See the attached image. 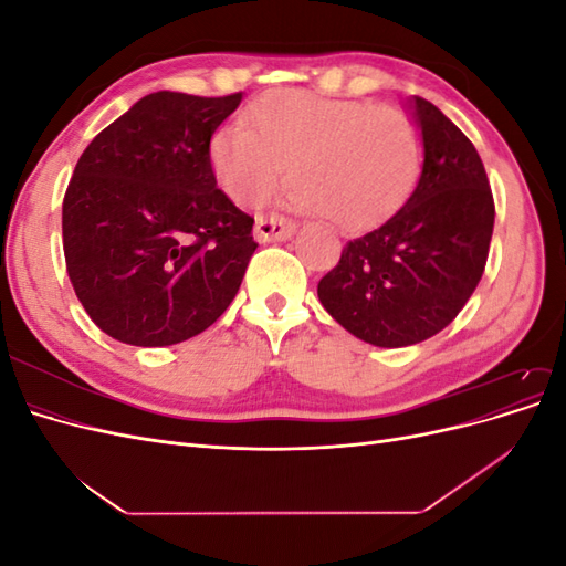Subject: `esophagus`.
I'll use <instances>...</instances> for the list:
<instances>
[{
  "instance_id": "obj_1",
  "label": "esophagus",
  "mask_w": 566,
  "mask_h": 566,
  "mask_svg": "<svg viewBox=\"0 0 566 566\" xmlns=\"http://www.w3.org/2000/svg\"><path fill=\"white\" fill-rule=\"evenodd\" d=\"M295 221L285 219L281 214H271V217H256L254 221V238L260 243H271V241H285L295 233Z\"/></svg>"
}]
</instances>
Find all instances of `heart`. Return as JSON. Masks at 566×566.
<instances>
[{
	"mask_svg": "<svg viewBox=\"0 0 566 566\" xmlns=\"http://www.w3.org/2000/svg\"><path fill=\"white\" fill-rule=\"evenodd\" d=\"M250 119L224 125L210 146L214 177L235 202L264 200L293 165V208L364 231L397 212L422 172L420 129L399 108L281 90L256 98Z\"/></svg>",
	"mask_w": 566,
	"mask_h": 566,
	"instance_id": "obj_1",
	"label": "heart"
}]
</instances>
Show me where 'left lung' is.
<instances>
[{"mask_svg": "<svg viewBox=\"0 0 566 566\" xmlns=\"http://www.w3.org/2000/svg\"><path fill=\"white\" fill-rule=\"evenodd\" d=\"M422 175L403 208L354 238L318 281L342 328L375 347H408L460 314L482 279L495 205L472 142L427 98L413 96Z\"/></svg>", "mask_w": 566, "mask_h": 566, "instance_id": "left-lung-1", "label": "left lung"}]
</instances>
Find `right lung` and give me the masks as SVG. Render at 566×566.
<instances>
[{
	"label": "right lung",
	"mask_w": 566,
	"mask_h": 566,
	"mask_svg": "<svg viewBox=\"0 0 566 566\" xmlns=\"http://www.w3.org/2000/svg\"><path fill=\"white\" fill-rule=\"evenodd\" d=\"M243 94H148L84 148L63 198L65 269L84 312L134 347H167L227 312L256 243L217 188L210 142Z\"/></svg>",
	"instance_id": "add662e5"
}]
</instances>
